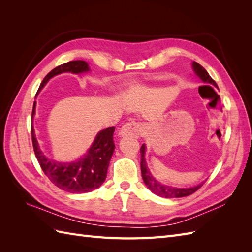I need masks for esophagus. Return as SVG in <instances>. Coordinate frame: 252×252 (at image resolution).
Wrapping results in <instances>:
<instances>
[{
    "label": "esophagus",
    "mask_w": 252,
    "mask_h": 252,
    "mask_svg": "<svg viewBox=\"0 0 252 252\" xmlns=\"http://www.w3.org/2000/svg\"><path fill=\"white\" fill-rule=\"evenodd\" d=\"M143 131V125L139 122L130 121L123 125L120 129L119 135L121 136H139Z\"/></svg>",
    "instance_id": "34e87169"
}]
</instances>
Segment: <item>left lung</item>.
<instances>
[{"instance_id": "1", "label": "left lung", "mask_w": 252, "mask_h": 252, "mask_svg": "<svg viewBox=\"0 0 252 252\" xmlns=\"http://www.w3.org/2000/svg\"><path fill=\"white\" fill-rule=\"evenodd\" d=\"M192 68H193L194 73L205 84H210V85L215 86L219 89L217 83L212 80V78L208 74V72L205 70L204 67H202L199 63L192 62ZM145 152H146V145L143 144L141 147V172H142V178L145 185L148 187V189L151 192H154L158 196L165 197V199H175V197H183V196H188L190 194H192L196 191V190H199L203 186L204 183H201L199 185L189 187V188H182V187L162 184V183H159L154 175H152L150 169L148 168L146 158H145Z\"/></svg>"}]
</instances>
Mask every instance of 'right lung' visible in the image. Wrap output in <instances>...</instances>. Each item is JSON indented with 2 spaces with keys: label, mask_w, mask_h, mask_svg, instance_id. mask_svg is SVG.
<instances>
[{
  "label": "right lung",
  "mask_w": 252,
  "mask_h": 252,
  "mask_svg": "<svg viewBox=\"0 0 252 252\" xmlns=\"http://www.w3.org/2000/svg\"><path fill=\"white\" fill-rule=\"evenodd\" d=\"M87 71H89V66L85 61H70L52 69L41 83L39 91L55 75L64 72L83 73ZM35 106L36 103L34 102L32 120H33L35 114ZM113 132L114 127L103 129L96 134L84 157L74 162L64 163L52 161L44 156L35 138L34 129L32 127L33 150L42 170L57 187L70 193L90 192L105 182L109 162L116 148L113 143Z\"/></svg>",
  "instance_id": "add662e5"
}]
</instances>
